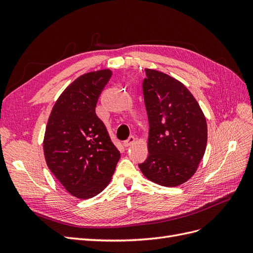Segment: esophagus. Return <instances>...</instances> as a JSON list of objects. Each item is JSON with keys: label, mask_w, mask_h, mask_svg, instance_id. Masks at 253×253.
<instances>
[{"label": "esophagus", "mask_w": 253, "mask_h": 253, "mask_svg": "<svg viewBox=\"0 0 253 253\" xmlns=\"http://www.w3.org/2000/svg\"><path fill=\"white\" fill-rule=\"evenodd\" d=\"M135 140H136V138L134 136H129L128 138H127V140H126L125 142H124V145L126 148H127V147H129V145H132V144H134L135 143Z\"/></svg>", "instance_id": "esophagus-1"}]
</instances>
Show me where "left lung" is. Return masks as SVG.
<instances>
[{"mask_svg":"<svg viewBox=\"0 0 253 253\" xmlns=\"http://www.w3.org/2000/svg\"><path fill=\"white\" fill-rule=\"evenodd\" d=\"M144 71L149 156L139 168L149 180L177 187L192 177L204 157L208 138L206 117L180 81L151 68Z\"/></svg>","mask_w":253,"mask_h":253,"instance_id":"8db88e82","label":"left lung"}]
</instances>
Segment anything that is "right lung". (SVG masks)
<instances>
[{"mask_svg": "<svg viewBox=\"0 0 253 253\" xmlns=\"http://www.w3.org/2000/svg\"><path fill=\"white\" fill-rule=\"evenodd\" d=\"M112 71L78 77L61 94L45 129L43 150L50 172L73 196L87 200L109 185L120 153L95 109Z\"/></svg>", "mask_w": 253, "mask_h": 253, "instance_id": "right-lung-1", "label": "right lung"}]
</instances>
